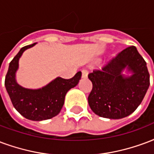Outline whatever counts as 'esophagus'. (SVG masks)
<instances>
[{"mask_svg":"<svg viewBox=\"0 0 154 154\" xmlns=\"http://www.w3.org/2000/svg\"><path fill=\"white\" fill-rule=\"evenodd\" d=\"M82 77H87V74H88L87 69H82Z\"/></svg>","mask_w":154,"mask_h":154,"instance_id":"esophagus-1","label":"esophagus"}]
</instances>
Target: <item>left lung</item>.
Segmentation results:
<instances>
[{"label":"left lung","instance_id":"left-lung-1","mask_svg":"<svg viewBox=\"0 0 154 154\" xmlns=\"http://www.w3.org/2000/svg\"><path fill=\"white\" fill-rule=\"evenodd\" d=\"M125 67L132 72L131 77L121 74ZM88 77L92 82L89 105L95 114L110 119L131 114L150 84L146 62L134 45L124 49L101 69H94Z\"/></svg>","mask_w":154,"mask_h":154}]
</instances>
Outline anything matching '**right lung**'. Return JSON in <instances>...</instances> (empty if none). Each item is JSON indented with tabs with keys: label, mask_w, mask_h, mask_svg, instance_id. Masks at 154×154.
I'll return each mask as SVG.
<instances>
[{
	"label": "right lung",
	"mask_w": 154,
	"mask_h": 154,
	"mask_svg": "<svg viewBox=\"0 0 154 154\" xmlns=\"http://www.w3.org/2000/svg\"><path fill=\"white\" fill-rule=\"evenodd\" d=\"M35 44L21 48L11 60L5 79V86L14 107L22 116L32 121L47 120L60 113L67 92L77 86L82 77V72H77L70 79L57 77L48 85L38 90H30L20 86L15 81L19 58L25 50L32 47Z\"/></svg>",
	"instance_id": "1"
}]
</instances>
